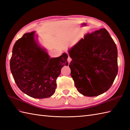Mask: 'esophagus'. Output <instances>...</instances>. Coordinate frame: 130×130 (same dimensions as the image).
Segmentation results:
<instances>
[{"label": "esophagus", "mask_w": 130, "mask_h": 130, "mask_svg": "<svg viewBox=\"0 0 130 130\" xmlns=\"http://www.w3.org/2000/svg\"><path fill=\"white\" fill-rule=\"evenodd\" d=\"M71 57L69 56H68V63H69L70 62H71Z\"/></svg>", "instance_id": "obj_1"}]
</instances>
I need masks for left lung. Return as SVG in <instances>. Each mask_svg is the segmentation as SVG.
Listing matches in <instances>:
<instances>
[{"label":"left lung","mask_w":130,"mask_h":130,"mask_svg":"<svg viewBox=\"0 0 130 130\" xmlns=\"http://www.w3.org/2000/svg\"><path fill=\"white\" fill-rule=\"evenodd\" d=\"M68 52L71 76L80 93L95 96L109 89L118 73V52L106 29L86 34Z\"/></svg>","instance_id":"left-lung-1"}]
</instances>
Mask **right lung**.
Segmentation results:
<instances>
[{
    "instance_id": "add662e5",
    "label": "right lung",
    "mask_w": 130,
    "mask_h": 130,
    "mask_svg": "<svg viewBox=\"0 0 130 130\" xmlns=\"http://www.w3.org/2000/svg\"><path fill=\"white\" fill-rule=\"evenodd\" d=\"M35 32L26 33L16 41L10 61L15 83L22 92L34 98H48L54 94L61 70L68 66V55L50 57L35 39Z\"/></svg>"
}]
</instances>
